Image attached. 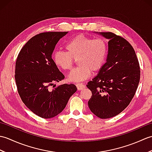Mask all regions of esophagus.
<instances>
[{"label":"esophagus","mask_w":152,"mask_h":152,"mask_svg":"<svg viewBox=\"0 0 152 152\" xmlns=\"http://www.w3.org/2000/svg\"><path fill=\"white\" fill-rule=\"evenodd\" d=\"M76 87H77V89H78V90H81V89H83V88H85V85L83 84V83H77L76 84Z\"/></svg>","instance_id":"esophagus-1"}]
</instances>
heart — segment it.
Wrapping results in <instances>:
<instances>
[{"label":"heart","instance_id":"heart-1","mask_svg":"<svg viewBox=\"0 0 152 152\" xmlns=\"http://www.w3.org/2000/svg\"><path fill=\"white\" fill-rule=\"evenodd\" d=\"M66 52L57 51L53 60L56 66L67 71L72 69L74 60L78 66L68 77L69 81L78 82L88 78L91 71L97 72L104 66L108 54V46L101 38H93L83 34L76 35L65 45Z\"/></svg>","mask_w":152,"mask_h":152}]
</instances>
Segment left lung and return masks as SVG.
<instances>
[{
  "instance_id": "obj_1",
  "label": "left lung",
  "mask_w": 152,
  "mask_h": 152,
  "mask_svg": "<svg viewBox=\"0 0 152 152\" xmlns=\"http://www.w3.org/2000/svg\"><path fill=\"white\" fill-rule=\"evenodd\" d=\"M100 34L108 41L106 63L87 87L92 93L88 106L101 119L117 115L127 107L140 82V70L133 46L111 32Z\"/></svg>"
}]
</instances>
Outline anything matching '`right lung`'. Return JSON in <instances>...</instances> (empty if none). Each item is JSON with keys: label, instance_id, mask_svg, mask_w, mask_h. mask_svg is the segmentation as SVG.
<instances>
[{"label": "right lung", "instance_id": "right-lung-1", "mask_svg": "<svg viewBox=\"0 0 152 152\" xmlns=\"http://www.w3.org/2000/svg\"><path fill=\"white\" fill-rule=\"evenodd\" d=\"M66 34L46 32L35 35L21 48L16 60L15 80L19 95L28 109L42 118L60 114L77 90L72 83L50 88L64 78L51 55L58 41Z\"/></svg>", "mask_w": 152, "mask_h": 152}]
</instances>
